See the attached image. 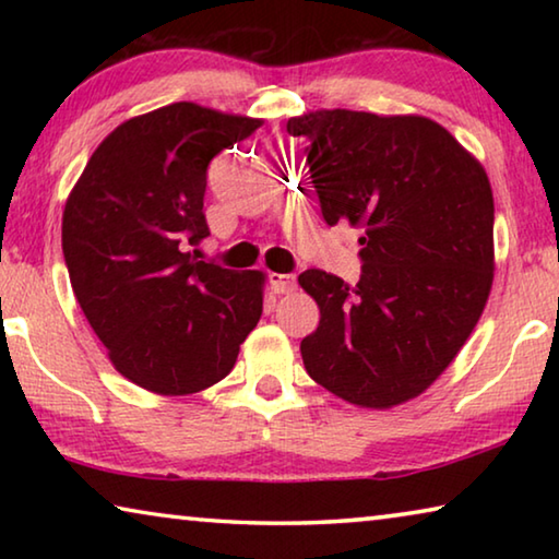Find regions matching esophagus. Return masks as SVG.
Masks as SVG:
<instances>
[{
  "instance_id": "esophagus-1",
  "label": "esophagus",
  "mask_w": 559,
  "mask_h": 559,
  "mask_svg": "<svg viewBox=\"0 0 559 559\" xmlns=\"http://www.w3.org/2000/svg\"><path fill=\"white\" fill-rule=\"evenodd\" d=\"M271 286L276 293H290L296 290V276L293 273H271Z\"/></svg>"
}]
</instances>
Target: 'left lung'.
<instances>
[{
    "instance_id": "obj_1",
    "label": "left lung",
    "mask_w": 559,
    "mask_h": 559,
    "mask_svg": "<svg viewBox=\"0 0 559 559\" xmlns=\"http://www.w3.org/2000/svg\"><path fill=\"white\" fill-rule=\"evenodd\" d=\"M323 219L362 229L357 286L298 276L320 323L302 337L308 374L340 400L390 409L419 396L476 328L493 286L486 169L421 116L316 110L290 118Z\"/></svg>"
}]
</instances>
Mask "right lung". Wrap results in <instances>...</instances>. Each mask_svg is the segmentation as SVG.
I'll return each instance as SVG.
<instances>
[{
    "label": "right lung",
    "instance_id": "right-lung-1",
    "mask_svg": "<svg viewBox=\"0 0 559 559\" xmlns=\"http://www.w3.org/2000/svg\"><path fill=\"white\" fill-rule=\"evenodd\" d=\"M261 126L197 103L130 118L103 140L63 210L75 300L116 370L194 394L231 372L263 310V273L197 261L210 236L206 167Z\"/></svg>",
    "mask_w": 559,
    "mask_h": 559
}]
</instances>
